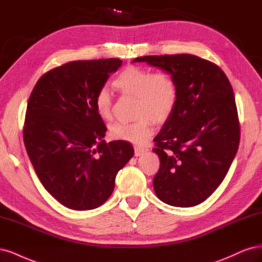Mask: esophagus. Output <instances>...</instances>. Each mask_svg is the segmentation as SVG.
Returning a JSON list of instances; mask_svg holds the SVG:
<instances>
[{
  "label": "esophagus",
  "mask_w": 262,
  "mask_h": 262,
  "mask_svg": "<svg viewBox=\"0 0 262 262\" xmlns=\"http://www.w3.org/2000/svg\"><path fill=\"white\" fill-rule=\"evenodd\" d=\"M134 150H135V156H136V157H139V156L143 155L147 151V149L145 147H140V146H135Z\"/></svg>",
  "instance_id": "1"
}]
</instances>
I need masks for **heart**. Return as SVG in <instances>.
<instances>
[{"instance_id": "b5f03b06", "label": "heart", "mask_w": 262, "mask_h": 262, "mask_svg": "<svg viewBox=\"0 0 262 262\" xmlns=\"http://www.w3.org/2000/svg\"><path fill=\"white\" fill-rule=\"evenodd\" d=\"M113 85L122 95L136 97L135 116L132 123L117 122L110 126V137L143 145L154 134V121L163 123L174 112L177 102V87L174 78L165 71L152 72L147 67L128 65L117 74ZM95 108L102 120L113 114V97L105 87L95 96Z\"/></svg>"}]
</instances>
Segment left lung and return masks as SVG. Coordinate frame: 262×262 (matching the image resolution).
I'll return each mask as SVG.
<instances>
[{
	"mask_svg": "<svg viewBox=\"0 0 262 262\" xmlns=\"http://www.w3.org/2000/svg\"><path fill=\"white\" fill-rule=\"evenodd\" d=\"M177 87L174 112L154 141L160 168L157 197L175 207L205 201L222 183L237 152L241 128L233 88L216 64L192 54L146 55Z\"/></svg>",
	"mask_w": 262,
	"mask_h": 262,
	"instance_id": "8db88e82",
	"label": "left lung"
}]
</instances>
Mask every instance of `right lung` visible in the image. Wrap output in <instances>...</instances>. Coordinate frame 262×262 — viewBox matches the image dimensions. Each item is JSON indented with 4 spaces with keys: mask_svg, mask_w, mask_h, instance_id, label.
Instances as JSON below:
<instances>
[{
    "mask_svg": "<svg viewBox=\"0 0 262 262\" xmlns=\"http://www.w3.org/2000/svg\"><path fill=\"white\" fill-rule=\"evenodd\" d=\"M121 65L120 58L65 63L42 75L29 97L25 147L43 187L70 209L103 205L134 156L127 141L103 140L95 108L97 91Z\"/></svg>",
    "mask_w": 262,
    "mask_h": 262,
    "instance_id": "right-lung-1",
    "label": "right lung"
}]
</instances>
